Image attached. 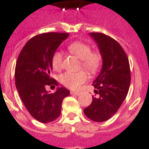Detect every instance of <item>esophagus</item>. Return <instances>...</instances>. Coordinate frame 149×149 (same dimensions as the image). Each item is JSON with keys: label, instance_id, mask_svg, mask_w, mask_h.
I'll list each match as a JSON object with an SVG mask.
<instances>
[{"label": "esophagus", "instance_id": "34e87169", "mask_svg": "<svg viewBox=\"0 0 149 149\" xmlns=\"http://www.w3.org/2000/svg\"><path fill=\"white\" fill-rule=\"evenodd\" d=\"M70 93L72 94V95H76V96H78L79 95V92H76V91H70Z\"/></svg>", "mask_w": 149, "mask_h": 149}]
</instances>
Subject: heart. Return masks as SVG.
<instances>
[{
  "label": "heart",
  "instance_id": "obj_1",
  "mask_svg": "<svg viewBox=\"0 0 149 149\" xmlns=\"http://www.w3.org/2000/svg\"><path fill=\"white\" fill-rule=\"evenodd\" d=\"M70 53L81 59L82 67L91 74L97 72L102 63V56L99 51H91V46L82 42H73L68 46ZM63 56L61 52H55L52 58V64L54 69L60 70L63 67ZM88 79L86 71L65 72L59 77L61 84L68 88L77 90Z\"/></svg>",
  "mask_w": 149,
  "mask_h": 149
}]
</instances>
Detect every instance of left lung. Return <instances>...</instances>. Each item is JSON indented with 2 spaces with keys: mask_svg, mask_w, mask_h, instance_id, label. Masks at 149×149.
Listing matches in <instances>:
<instances>
[{
  "mask_svg": "<svg viewBox=\"0 0 149 149\" xmlns=\"http://www.w3.org/2000/svg\"><path fill=\"white\" fill-rule=\"evenodd\" d=\"M97 44L103 58L101 71L93 81L94 93L91 105L84 110L91 120L103 122L115 114L127 97L131 83L129 61L120 45L103 33H90Z\"/></svg>",
  "mask_w": 149,
  "mask_h": 149,
  "instance_id": "left-lung-1",
  "label": "left lung"
}]
</instances>
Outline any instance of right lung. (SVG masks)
I'll use <instances>...</instances> for the list:
<instances>
[{
	"label": "right lung",
	"mask_w": 149,
	"mask_h": 149,
	"mask_svg": "<svg viewBox=\"0 0 149 149\" xmlns=\"http://www.w3.org/2000/svg\"><path fill=\"white\" fill-rule=\"evenodd\" d=\"M68 33L48 32L31 38L20 52L15 66V85L29 113L42 123L52 122L59 117L63 99L70 95L65 87L53 93L45 86H58L50 77L52 58Z\"/></svg>",
	"instance_id": "right-lung-1"
}]
</instances>
